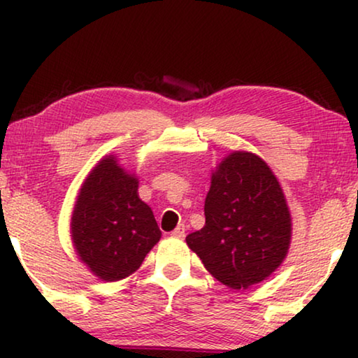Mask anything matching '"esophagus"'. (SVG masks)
Here are the masks:
<instances>
[{"mask_svg":"<svg viewBox=\"0 0 358 358\" xmlns=\"http://www.w3.org/2000/svg\"><path fill=\"white\" fill-rule=\"evenodd\" d=\"M171 234H173L174 238H179V239H182V238L185 236V227H184V224H179V227L176 228L174 231L171 233Z\"/></svg>","mask_w":358,"mask_h":358,"instance_id":"1","label":"esophagus"}]
</instances>
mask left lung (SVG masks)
I'll list each match as a JSON object with an SVG mask.
<instances>
[{
    "instance_id": "obj_1",
    "label": "left lung",
    "mask_w": 358,
    "mask_h": 358,
    "mask_svg": "<svg viewBox=\"0 0 358 358\" xmlns=\"http://www.w3.org/2000/svg\"><path fill=\"white\" fill-rule=\"evenodd\" d=\"M205 224L187 246L223 285L246 290L272 275L292 243V215L278 179L251 151H231L212 171Z\"/></svg>"
}]
</instances>
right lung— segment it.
I'll list each match as a JSON object with an SVG mask.
<instances>
[{
    "label": "right lung",
    "mask_w": 358,
    "mask_h": 358,
    "mask_svg": "<svg viewBox=\"0 0 358 358\" xmlns=\"http://www.w3.org/2000/svg\"><path fill=\"white\" fill-rule=\"evenodd\" d=\"M73 248L99 280L117 282L136 272L161 231L138 197V176L106 155L86 176L70 222Z\"/></svg>",
    "instance_id": "add662e5"
}]
</instances>
